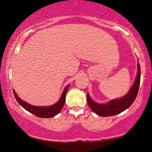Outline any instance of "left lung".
Returning <instances> with one entry per match:
<instances>
[{
    "label": "left lung",
    "instance_id": "8db88e82",
    "mask_svg": "<svg viewBox=\"0 0 152 152\" xmlns=\"http://www.w3.org/2000/svg\"><path fill=\"white\" fill-rule=\"evenodd\" d=\"M140 67L138 64L137 65V73L135 81H134L133 85L132 86L129 93L126 96L121 98V99H114V100L110 101L109 103L102 104H98L93 102L87 93V104L90 106V109L99 115L102 116V117L115 115L122 113L132 104V103L134 102L136 97H137L139 87H140Z\"/></svg>",
    "mask_w": 152,
    "mask_h": 152
}]
</instances>
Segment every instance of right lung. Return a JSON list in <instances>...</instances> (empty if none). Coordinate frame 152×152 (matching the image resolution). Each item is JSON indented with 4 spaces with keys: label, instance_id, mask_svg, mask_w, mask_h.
Masks as SVG:
<instances>
[{
    "label": "right lung",
    "instance_id": "add662e5",
    "mask_svg": "<svg viewBox=\"0 0 152 152\" xmlns=\"http://www.w3.org/2000/svg\"><path fill=\"white\" fill-rule=\"evenodd\" d=\"M69 87V85L65 87L64 89L63 92L62 93L59 100L56 102L54 104L49 106V107H37V106L31 105L29 104L26 103V102L23 101L20 98H19L15 93V90L14 91V95H15V99L18 101L19 104L22 106L25 110L28 111L29 113H32L34 115L37 116L39 118H52L53 116L56 115L59 112L62 110L63 108V106L65 104V97H66V93L67 91V89Z\"/></svg>",
    "mask_w": 152,
    "mask_h": 152
}]
</instances>
